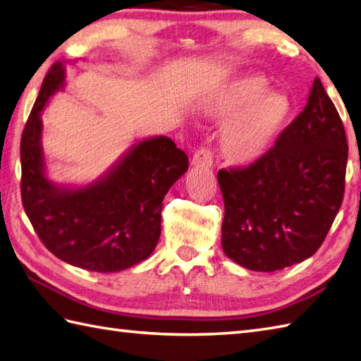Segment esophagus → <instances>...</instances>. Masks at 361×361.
Returning a JSON list of instances; mask_svg holds the SVG:
<instances>
[{
	"mask_svg": "<svg viewBox=\"0 0 361 361\" xmlns=\"http://www.w3.org/2000/svg\"><path fill=\"white\" fill-rule=\"evenodd\" d=\"M192 164L194 167H211L212 166V153L206 149V147H202V149H198L195 153H194V157H192Z\"/></svg>",
	"mask_w": 361,
	"mask_h": 361,
	"instance_id": "esophagus-1",
	"label": "esophagus"
}]
</instances>
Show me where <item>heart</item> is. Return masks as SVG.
<instances>
[{"label": "heart", "mask_w": 361, "mask_h": 361, "mask_svg": "<svg viewBox=\"0 0 361 361\" xmlns=\"http://www.w3.org/2000/svg\"><path fill=\"white\" fill-rule=\"evenodd\" d=\"M203 114L226 121L220 152L229 164L256 163L273 147L287 126L291 102L286 93L270 90L262 74L250 73L208 91L202 99Z\"/></svg>", "instance_id": "obj_1"}]
</instances>
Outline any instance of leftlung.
Segmentation results:
<instances>
[{"label": "left lung", "mask_w": 361, "mask_h": 361, "mask_svg": "<svg viewBox=\"0 0 361 361\" xmlns=\"http://www.w3.org/2000/svg\"><path fill=\"white\" fill-rule=\"evenodd\" d=\"M346 163L343 122L317 78L307 105L262 158L217 173L225 255L267 273L315 255L340 211Z\"/></svg>", "instance_id": "obj_1"}]
</instances>
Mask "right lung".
I'll use <instances>...</instances> for the list:
<instances>
[{
    "label": "right lung",
    "instance_id": "1",
    "mask_svg": "<svg viewBox=\"0 0 361 361\" xmlns=\"http://www.w3.org/2000/svg\"><path fill=\"white\" fill-rule=\"evenodd\" d=\"M65 62L46 74L21 136V198L44 247L63 262L116 273L147 259L161 234V208L189 161L167 136L136 141L99 178L83 186L48 178L42 111L65 88Z\"/></svg>",
    "mask_w": 361,
    "mask_h": 361
}]
</instances>
